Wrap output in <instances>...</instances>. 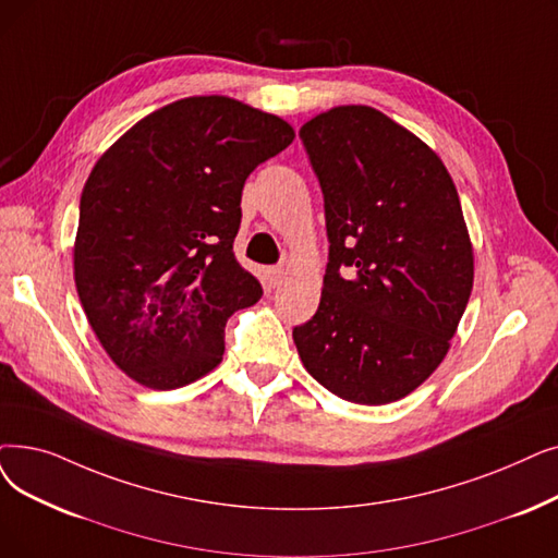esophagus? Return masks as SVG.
I'll use <instances>...</instances> for the list:
<instances>
[{
  "mask_svg": "<svg viewBox=\"0 0 558 558\" xmlns=\"http://www.w3.org/2000/svg\"><path fill=\"white\" fill-rule=\"evenodd\" d=\"M287 278V269H282V266H271L269 269V280H271V287H280Z\"/></svg>",
  "mask_w": 558,
  "mask_h": 558,
  "instance_id": "1",
  "label": "esophagus"
}]
</instances>
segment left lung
I'll return each mask as SVG.
<instances>
[{
    "label": "left lung",
    "instance_id": "left-lung-1",
    "mask_svg": "<svg viewBox=\"0 0 558 558\" xmlns=\"http://www.w3.org/2000/svg\"><path fill=\"white\" fill-rule=\"evenodd\" d=\"M299 136L330 248L319 307L294 344L339 399L399 401L438 369L472 294L458 191L424 141L372 107H335Z\"/></svg>",
    "mask_w": 558,
    "mask_h": 558
}]
</instances>
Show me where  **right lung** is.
<instances>
[{"label":"right lung","instance_id":"right-lung-1","mask_svg":"<svg viewBox=\"0 0 558 558\" xmlns=\"http://www.w3.org/2000/svg\"><path fill=\"white\" fill-rule=\"evenodd\" d=\"M294 130L226 95L166 105L93 166L80 201L75 284L116 365L175 390L223 360L226 324L262 296L234 257L241 191Z\"/></svg>","mask_w":558,"mask_h":558}]
</instances>
